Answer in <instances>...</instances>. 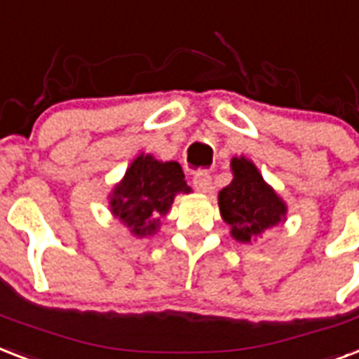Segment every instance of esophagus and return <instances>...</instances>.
Instances as JSON below:
<instances>
[{
    "instance_id": "1",
    "label": "esophagus",
    "mask_w": 359,
    "mask_h": 359,
    "mask_svg": "<svg viewBox=\"0 0 359 359\" xmlns=\"http://www.w3.org/2000/svg\"><path fill=\"white\" fill-rule=\"evenodd\" d=\"M193 185L196 191L200 193H210L211 191V176L208 172H198L196 176L193 177Z\"/></svg>"
}]
</instances>
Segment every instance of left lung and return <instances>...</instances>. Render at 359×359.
I'll use <instances>...</instances> for the list:
<instances>
[{
    "label": "left lung",
    "instance_id": "left-lung-1",
    "mask_svg": "<svg viewBox=\"0 0 359 359\" xmlns=\"http://www.w3.org/2000/svg\"><path fill=\"white\" fill-rule=\"evenodd\" d=\"M230 166L234 180L219 193V210L224 223L232 229V238L249 243L264 230L285 221L286 204L264 182L251 161L234 157Z\"/></svg>",
    "mask_w": 359,
    "mask_h": 359
}]
</instances>
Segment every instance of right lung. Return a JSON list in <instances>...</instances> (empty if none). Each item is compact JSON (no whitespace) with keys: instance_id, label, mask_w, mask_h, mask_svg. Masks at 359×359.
Wrapping results in <instances>:
<instances>
[{"instance_id":"1","label":"right lung","mask_w":359,"mask_h":359,"mask_svg":"<svg viewBox=\"0 0 359 359\" xmlns=\"http://www.w3.org/2000/svg\"><path fill=\"white\" fill-rule=\"evenodd\" d=\"M177 193H191L182 166L176 161L163 163L154 155L142 154L114 187L110 211L130 234L146 238L159 230L161 217L168 213Z\"/></svg>"}]
</instances>
